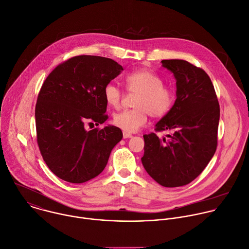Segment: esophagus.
<instances>
[{
  "label": "esophagus",
  "instance_id": "1",
  "mask_svg": "<svg viewBox=\"0 0 249 249\" xmlns=\"http://www.w3.org/2000/svg\"><path fill=\"white\" fill-rule=\"evenodd\" d=\"M123 136H124V138H130V137H132V135L130 133L126 132V131L123 132Z\"/></svg>",
  "mask_w": 249,
  "mask_h": 249
}]
</instances>
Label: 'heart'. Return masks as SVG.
Instances as JSON below:
<instances>
[{
    "label": "heart",
    "instance_id": "1",
    "mask_svg": "<svg viewBox=\"0 0 249 249\" xmlns=\"http://www.w3.org/2000/svg\"><path fill=\"white\" fill-rule=\"evenodd\" d=\"M128 92L137 94L134 109L125 110L114 115L113 123L126 132H134L145 125L148 117L161 119L167 116L176 101L173 88L164 85L162 78L148 70L129 72L124 77ZM104 99L109 107L119 109L122 106L124 94L115 84L109 83L104 88Z\"/></svg>",
    "mask_w": 249,
    "mask_h": 249
}]
</instances>
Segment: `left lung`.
Wrapping results in <instances>:
<instances>
[{"instance_id": "left-lung-1", "label": "left lung", "mask_w": 249, "mask_h": 249, "mask_svg": "<svg viewBox=\"0 0 249 249\" xmlns=\"http://www.w3.org/2000/svg\"><path fill=\"white\" fill-rule=\"evenodd\" d=\"M174 73L177 99L162 118L156 132L172 131L169 140L155 132L144 134L142 165L148 175L165 187L188 184L214 156L218 144L220 105L209 75L183 60H163Z\"/></svg>"}]
</instances>
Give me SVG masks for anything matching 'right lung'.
I'll list each match as a JSON object with an SVG mask.
<instances>
[{"instance_id": "right-lung-1", "label": "right lung", "mask_w": 249, "mask_h": 249, "mask_svg": "<svg viewBox=\"0 0 249 249\" xmlns=\"http://www.w3.org/2000/svg\"><path fill=\"white\" fill-rule=\"evenodd\" d=\"M123 70L112 59L82 55L61 63L45 79L35 106L37 143L58 178L82 183L105 169L123 132L114 125H85L108 120L104 88Z\"/></svg>"}]
</instances>
